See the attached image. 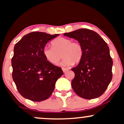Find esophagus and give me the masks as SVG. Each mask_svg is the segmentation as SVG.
<instances>
[{"label":"esophagus","mask_w":124,"mask_h":124,"mask_svg":"<svg viewBox=\"0 0 124 124\" xmlns=\"http://www.w3.org/2000/svg\"><path fill=\"white\" fill-rule=\"evenodd\" d=\"M62 70L63 71L64 73H65L67 70H68V69L65 68H62Z\"/></svg>","instance_id":"obj_1"}]
</instances>
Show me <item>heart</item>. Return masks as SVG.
<instances>
[{
  "label": "heart",
  "mask_w": 124,
  "mask_h": 124,
  "mask_svg": "<svg viewBox=\"0 0 124 124\" xmlns=\"http://www.w3.org/2000/svg\"><path fill=\"white\" fill-rule=\"evenodd\" d=\"M52 47H45L43 55L46 60L52 64H57L64 57L60 65L69 67L74 63H78L84 55L82 46L78 42H72L70 39L60 37L51 43Z\"/></svg>",
  "instance_id": "1"
}]
</instances>
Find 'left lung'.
Returning a JSON list of instances; mask_svg holds the SVG:
<instances>
[{
	"label": "left lung",
	"instance_id": "left-lung-1",
	"mask_svg": "<svg viewBox=\"0 0 124 124\" xmlns=\"http://www.w3.org/2000/svg\"><path fill=\"white\" fill-rule=\"evenodd\" d=\"M64 35L78 40L84 50L80 62L71 69L75 74L72 81L74 91L84 99L99 97L112 78L113 61L107 44L97 33L87 29H80Z\"/></svg>",
	"mask_w": 124,
	"mask_h": 124
}]
</instances>
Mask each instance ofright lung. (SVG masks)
Segmentation results:
<instances>
[{
	"mask_svg": "<svg viewBox=\"0 0 124 124\" xmlns=\"http://www.w3.org/2000/svg\"><path fill=\"white\" fill-rule=\"evenodd\" d=\"M44 32H31L23 36L14 47L12 59V78L18 92L34 101L47 99L63 72L45 58L43 49L50 40L58 36Z\"/></svg>",
	"mask_w": 124,
	"mask_h": 124,
	"instance_id": "add662e5",
	"label": "right lung"
}]
</instances>
